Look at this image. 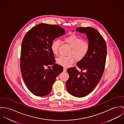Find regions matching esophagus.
I'll return each mask as SVG.
<instances>
[{
	"instance_id": "34e87169",
	"label": "esophagus",
	"mask_w": 124,
	"mask_h": 124,
	"mask_svg": "<svg viewBox=\"0 0 124 124\" xmlns=\"http://www.w3.org/2000/svg\"><path fill=\"white\" fill-rule=\"evenodd\" d=\"M63 71L64 72H67V68L65 67L63 68Z\"/></svg>"
}]
</instances>
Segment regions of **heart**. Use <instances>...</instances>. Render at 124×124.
Masks as SVG:
<instances>
[{"mask_svg": "<svg viewBox=\"0 0 124 124\" xmlns=\"http://www.w3.org/2000/svg\"><path fill=\"white\" fill-rule=\"evenodd\" d=\"M64 41L70 47L68 56H61L57 59V64L64 67H68L72 64L75 59L76 61H80L84 59L87 55L90 45L88 41L83 39L75 34H72L64 39ZM60 41L55 39L51 44V49L52 53L57 55L58 53V48Z\"/></svg>", "mask_w": 124, "mask_h": 124, "instance_id": "b5f03b06", "label": "heart"}]
</instances>
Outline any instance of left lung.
Listing matches in <instances>:
<instances>
[{
  "mask_svg": "<svg viewBox=\"0 0 124 124\" xmlns=\"http://www.w3.org/2000/svg\"><path fill=\"white\" fill-rule=\"evenodd\" d=\"M77 31L85 33L90 48L85 57L76 63V67L67 69L69 79L66 86L67 91L76 97H83L95 88L103 75L107 56V45L103 37L95 29L78 27ZM82 70H85L83 72Z\"/></svg>",
  "mask_w": 124,
  "mask_h": 124,
  "instance_id": "left-lung-1",
  "label": "left lung"
}]
</instances>
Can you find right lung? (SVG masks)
<instances>
[{"instance_id":"right-lung-1","label":"right lung","mask_w":124,"mask_h":124,"mask_svg":"<svg viewBox=\"0 0 124 124\" xmlns=\"http://www.w3.org/2000/svg\"><path fill=\"white\" fill-rule=\"evenodd\" d=\"M65 33L60 26L40 23L30 30L23 39L21 74L26 85L35 95L48 94L56 77L63 71V67L55 64L51 44L53 40Z\"/></svg>"}]
</instances>
